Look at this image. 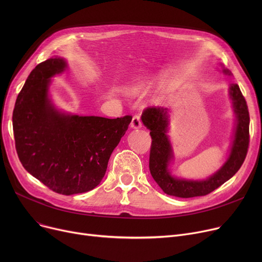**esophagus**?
I'll list each match as a JSON object with an SVG mask.
<instances>
[{
  "label": "esophagus",
  "mask_w": 262,
  "mask_h": 262,
  "mask_svg": "<svg viewBox=\"0 0 262 262\" xmlns=\"http://www.w3.org/2000/svg\"><path fill=\"white\" fill-rule=\"evenodd\" d=\"M130 126L133 128H139L142 126V122H141V119L138 115H135L133 117V120H132V123H130Z\"/></svg>",
  "instance_id": "1"
}]
</instances>
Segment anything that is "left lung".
<instances>
[{
  "mask_svg": "<svg viewBox=\"0 0 262 262\" xmlns=\"http://www.w3.org/2000/svg\"><path fill=\"white\" fill-rule=\"evenodd\" d=\"M224 72L228 71L224 70ZM230 96L237 115V127L229 158L215 174L201 182L176 180L170 175L168 164L172 158V150L166 135L168 109L160 106H149L143 110L141 119L150 130L149 135L152 137L149 171L164 193L184 199L207 195L227 182L241 168L250 144V114L246 101L237 84L230 86Z\"/></svg>",
  "mask_w": 262,
  "mask_h": 262,
  "instance_id": "obj_1",
  "label": "left lung"
}]
</instances>
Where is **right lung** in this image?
I'll return each mask as SVG.
<instances>
[{
	"label": "right lung",
	"mask_w": 262,
	"mask_h": 262,
	"mask_svg": "<svg viewBox=\"0 0 262 262\" xmlns=\"http://www.w3.org/2000/svg\"><path fill=\"white\" fill-rule=\"evenodd\" d=\"M66 62L49 58L27 77L12 113L16 150L24 169L52 191L84 193L98 186L132 116L117 119L59 114L48 99V82Z\"/></svg>",
	"instance_id": "right-lung-1"
}]
</instances>
